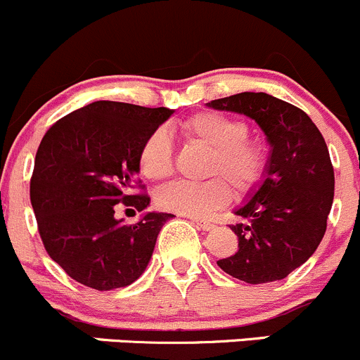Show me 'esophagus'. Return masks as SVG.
<instances>
[{"mask_svg":"<svg viewBox=\"0 0 360 360\" xmlns=\"http://www.w3.org/2000/svg\"><path fill=\"white\" fill-rule=\"evenodd\" d=\"M191 221H193L195 224H197L198 228H202L203 231H210L214 228V223H210V221H205V219H198V217H191Z\"/></svg>","mask_w":360,"mask_h":360,"instance_id":"esophagus-1","label":"esophagus"}]
</instances>
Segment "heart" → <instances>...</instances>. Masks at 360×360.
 I'll use <instances>...</instances> for the list:
<instances>
[{"mask_svg": "<svg viewBox=\"0 0 360 360\" xmlns=\"http://www.w3.org/2000/svg\"><path fill=\"white\" fill-rule=\"evenodd\" d=\"M181 132L191 143L209 148L203 183L172 181L157 191V203L163 210L200 217L226 205L231 188L238 195L250 193L264 179L268 153L259 143L245 139L248 125L242 120L219 112H198L181 125ZM139 169L151 181L165 179L172 172V143L163 129L155 130L139 151Z\"/></svg>", "mask_w": 360, "mask_h": 360, "instance_id": "obj_1", "label": "heart"}]
</instances>
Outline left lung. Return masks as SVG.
<instances>
[{"instance_id":"1","label":"left lung","mask_w":360,"mask_h":360,"mask_svg":"<svg viewBox=\"0 0 360 360\" xmlns=\"http://www.w3.org/2000/svg\"><path fill=\"white\" fill-rule=\"evenodd\" d=\"M217 111L249 116L270 144L264 179L235 209L240 223L233 256L217 266L248 284L282 281L321 244L335 197V170L328 146L300 108L264 92H242L207 103Z\"/></svg>"}]
</instances>
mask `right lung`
<instances>
[{
    "label": "right lung",
    "mask_w": 360,
    "mask_h": 360,
    "mask_svg": "<svg viewBox=\"0 0 360 360\" xmlns=\"http://www.w3.org/2000/svg\"><path fill=\"white\" fill-rule=\"evenodd\" d=\"M172 112L97 101L69 112L43 136L31 205L49 256L79 284L111 291L146 270L172 214L146 212L136 224H125L115 212L120 202L139 212L150 205L148 195H130L141 170L139 151Z\"/></svg>",
    "instance_id": "add662e5"
}]
</instances>
